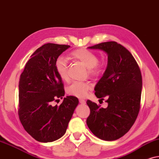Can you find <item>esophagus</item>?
<instances>
[{
  "instance_id": "1",
  "label": "esophagus",
  "mask_w": 159,
  "mask_h": 159,
  "mask_svg": "<svg viewBox=\"0 0 159 159\" xmlns=\"http://www.w3.org/2000/svg\"><path fill=\"white\" fill-rule=\"evenodd\" d=\"M79 102H80V103H81V104H82V105H85L86 104V101L83 99H80Z\"/></svg>"
}]
</instances>
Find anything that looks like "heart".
Returning <instances> with one entry per match:
<instances>
[{
  "mask_svg": "<svg viewBox=\"0 0 159 159\" xmlns=\"http://www.w3.org/2000/svg\"><path fill=\"white\" fill-rule=\"evenodd\" d=\"M70 57L73 60L79 61L88 68L89 74L92 76H97L102 73V67L98 63V57L94 52L86 49L78 48L70 53ZM55 70L57 73L62 81L69 80L68 67L66 60L62 57L58 58L55 62ZM92 86L89 82H74L67 89V94L72 96L83 98L87 94L88 91Z\"/></svg>",
  "mask_w": 159,
  "mask_h": 159,
  "instance_id": "heart-1",
  "label": "heart"
}]
</instances>
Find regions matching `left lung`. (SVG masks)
Segmentation results:
<instances>
[{
  "label": "left lung",
  "mask_w": 159,
  "mask_h": 159,
  "mask_svg": "<svg viewBox=\"0 0 159 159\" xmlns=\"http://www.w3.org/2000/svg\"><path fill=\"white\" fill-rule=\"evenodd\" d=\"M107 55L105 73L94 87L97 98L107 99V107L87 100L90 115L86 124L93 134L106 141L119 139L129 132L138 116L143 81L140 70L132 54L115 41L88 47Z\"/></svg>",
  "instance_id": "1"
}]
</instances>
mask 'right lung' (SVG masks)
<instances>
[{"label":"right lung","instance_id":"obj_1","mask_svg":"<svg viewBox=\"0 0 159 159\" xmlns=\"http://www.w3.org/2000/svg\"><path fill=\"white\" fill-rule=\"evenodd\" d=\"M70 47L55 43L38 48L26 63L19 82V117L25 131L35 140L50 143L66 132L78 99L67 96L60 106L53 101L65 96L62 79L55 70V62Z\"/></svg>","mask_w":159,"mask_h":159}]
</instances>
